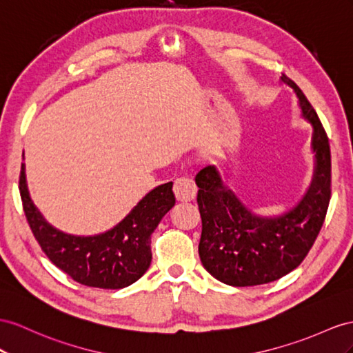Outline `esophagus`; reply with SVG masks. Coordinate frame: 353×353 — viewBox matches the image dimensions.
<instances>
[{"label":"esophagus","instance_id":"1","mask_svg":"<svg viewBox=\"0 0 353 353\" xmlns=\"http://www.w3.org/2000/svg\"><path fill=\"white\" fill-rule=\"evenodd\" d=\"M173 189L179 201H191L196 195V185L189 176H179L174 180Z\"/></svg>","mask_w":353,"mask_h":353}]
</instances>
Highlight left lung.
<instances>
[{"label":"left lung","instance_id":"8db88e82","mask_svg":"<svg viewBox=\"0 0 353 353\" xmlns=\"http://www.w3.org/2000/svg\"><path fill=\"white\" fill-rule=\"evenodd\" d=\"M282 82L298 97L303 114L313 125L314 177L301 203L274 219L252 216L230 189L223 188L214 167H204L195 177L201 239L198 245L204 268L231 286L274 282L300 265L325 222L331 200V152L328 135L309 99L294 80Z\"/></svg>","mask_w":353,"mask_h":353}]
</instances>
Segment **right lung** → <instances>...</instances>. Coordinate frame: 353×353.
Returning a JSON list of instances; mask_svg holds the SVG:
<instances>
[{"instance_id": "obj_1", "label": "right lung", "mask_w": 353, "mask_h": 353, "mask_svg": "<svg viewBox=\"0 0 353 353\" xmlns=\"http://www.w3.org/2000/svg\"><path fill=\"white\" fill-rule=\"evenodd\" d=\"M19 191L23 212L46 256L76 282L90 288L121 289L146 273L152 261L150 236L176 204L173 183L149 192L112 231L95 237H76L53 228L32 204L21 167Z\"/></svg>"}]
</instances>
